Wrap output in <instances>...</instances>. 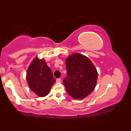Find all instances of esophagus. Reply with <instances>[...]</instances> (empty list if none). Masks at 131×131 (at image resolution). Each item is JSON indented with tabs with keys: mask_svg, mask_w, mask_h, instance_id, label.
I'll use <instances>...</instances> for the list:
<instances>
[{
	"mask_svg": "<svg viewBox=\"0 0 131 131\" xmlns=\"http://www.w3.org/2000/svg\"><path fill=\"white\" fill-rule=\"evenodd\" d=\"M56 82L57 83H61V79L60 78H58L56 79Z\"/></svg>",
	"mask_w": 131,
	"mask_h": 131,
	"instance_id": "1",
	"label": "esophagus"
}]
</instances>
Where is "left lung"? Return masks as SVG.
I'll list each match as a JSON object with an SVG mask.
<instances>
[{
  "label": "left lung",
  "instance_id": "obj_1",
  "mask_svg": "<svg viewBox=\"0 0 131 131\" xmlns=\"http://www.w3.org/2000/svg\"><path fill=\"white\" fill-rule=\"evenodd\" d=\"M68 77L63 80L66 90L74 99L81 100L92 92L96 87L98 73L90 58L74 53L66 59Z\"/></svg>",
  "mask_w": 131,
  "mask_h": 131
}]
</instances>
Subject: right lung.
<instances>
[{"label":"right lung","instance_id":"obj_1","mask_svg":"<svg viewBox=\"0 0 131 131\" xmlns=\"http://www.w3.org/2000/svg\"><path fill=\"white\" fill-rule=\"evenodd\" d=\"M29 87L39 97L46 96L56 82L52 71L44 58H34L30 64L26 73Z\"/></svg>","mask_w":131,"mask_h":131}]
</instances>
